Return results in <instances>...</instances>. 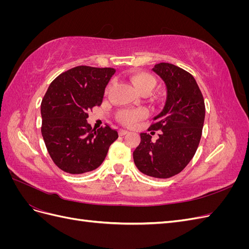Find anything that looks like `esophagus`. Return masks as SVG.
<instances>
[{
    "label": "esophagus",
    "mask_w": 249,
    "mask_h": 249,
    "mask_svg": "<svg viewBox=\"0 0 249 249\" xmlns=\"http://www.w3.org/2000/svg\"><path fill=\"white\" fill-rule=\"evenodd\" d=\"M129 132H127L126 130H123V129H120L119 131H118V134L120 135V136H124V135H125V134H127Z\"/></svg>",
    "instance_id": "34e87169"
}]
</instances>
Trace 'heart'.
Segmentation results:
<instances>
[{"label":"heart","instance_id":"heart-1","mask_svg":"<svg viewBox=\"0 0 249 249\" xmlns=\"http://www.w3.org/2000/svg\"><path fill=\"white\" fill-rule=\"evenodd\" d=\"M130 80L134 87L136 88L139 92H149L155 85L156 79L153 74H150L146 71H135L131 74ZM110 86L107 87V92L109 91ZM146 116L145 110H138V111H129V110H122L118 112L117 119L118 122L125 125H132L139 119L144 118Z\"/></svg>","mask_w":249,"mask_h":249}]
</instances>
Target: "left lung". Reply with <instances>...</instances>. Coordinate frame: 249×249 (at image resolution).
Returning a JSON list of instances; mask_svg holds the SVG:
<instances>
[{
    "label": "left lung",
    "instance_id": "left-lung-1",
    "mask_svg": "<svg viewBox=\"0 0 249 249\" xmlns=\"http://www.w3.org/2000/svg\"><path fill=\"white\" fill-rule=\"evenodd\" d=\"M153 71L167 89L163 111L147 131H162L152 141L141 133V142L133 153L135 165L144 175L168 178L178 175L196 153L205 122V101L191 73L170 63L156 64Z\"/></svg>",
    "mask_w": 249,
    "mask_h": 249
}]
</instances>
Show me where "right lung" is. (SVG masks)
<instances>
[{"label": "right lung", "instance_id": "obj_1", "mask_svg": "<svg viewBox=\"0 0 249 249\" xmlns=\"http://www.w3.org/2000/svg\"><path fill=\"white\" fill-rule=\"evenodd\" d=\"M115 70L76 66L51 83L41 102V134L57 166L71 175L96 169L118 138L108 124L95 131L88 111L101 106L105 88Z\"/></svg>", "mask_w": 249, "mask_h": 249}]
</instances>
